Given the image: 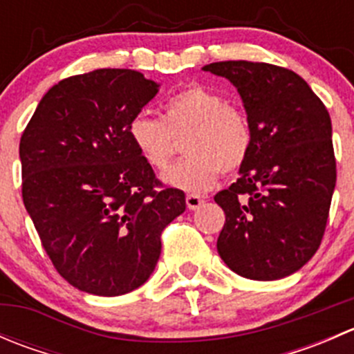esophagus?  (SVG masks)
Returning <instances> with one entry per match:
<instances>
[{
    "mask_svg": "<svg viewBox=\"0 0 354 354\" xmlns=\"http://www.w3.org/2000/svg\"><path fill=\"white\" fill-rule=\"evenodd\" d=\"M203 203V197H200V195H187V207L190 210H195V209H198L200 205H202Z\"/></svg>",
    "mask_w": 354,
    "mask_h": 354,
    "instance_id": "esophagus-1",
    "label": "esophagus"
}]
</instances>
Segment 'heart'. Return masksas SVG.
<instances>
[{
  "instance_id": "b5f03b06",
  "label": "heart",
  "mask_w": 354,
  "mask_h": 354,
  "mask_svg": "<svg viewBox=\"0 0 354 354\" xmlns=\"http://www.w3.org/2000/svg\"><path fill=\"white\" fill-rule=\"evenodd\" d=\"M188 135L183 160L162 174V181L185 192L207 190L223 173L236 171L252 147V127L240 109L224 95L207 87L185 88L167 99L162 120L137 114L128 123V137L142 159L160 171L174 151L173 135Z\"/></svg>"
}]
</instances>
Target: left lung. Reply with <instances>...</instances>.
<instances>
[{"mask_svg": "<svg viewBox=\"0 0 354 354\" xmlns=\"http://www.w3.org/2000/svg\"><path fill=\"white\" fill-rule=\"evenodd\" d=\"M238 88L252 127L240 178L214 197L226 214L217 252L238 276L276 281L319 250L335 187L332 124L299 75L269 63L202 68Z\"/></svg>", "mask_w": 354, "mask_h": 354, "instance_id": "left-lung-1", "label": "left lung"}]
</instances>
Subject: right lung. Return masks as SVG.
I'll return each mask as SVG.
<instances>
[{
	"label": "right lung",
	"instance_id": "1",
	"mask_svg": "<svg viewBox=\"0 0 354 354\" xmlns=\"http://www.w3.org/2000/svg\"><path fill=\"white\" fill-rule=\"evenodd\" d=\"M159 91L140 71L102 68L65 78L20 138L22 197L59 276L80 291L120 296L145 283L160 233L185 212L128 137Z\"/></svg>",
	"mask_w": 354,
	"mask_h": 354
}]
</instances>
